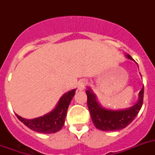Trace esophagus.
Instances as JSON below:
<instances>
[{"instance_id": "1", "label": "esophagus", "mask_w": 155, "mask_h": 155, "mask_svg": "<svg viewBox=\"0 0 155 155\" xmlns=\"http://www.w3.org/2000/svg\"><path fill=\"white\" fill-rule=\"evenodd\" d=\"M87 84V80H80L79 82H78V89L80 91H83L84 89L85 86Z\"/></svg>"}]
</instances>
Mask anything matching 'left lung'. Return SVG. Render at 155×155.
Wrapping results in <instances>:
<instances>
[{
    "label": "left lung",
    "mask_w": 155,
    "mask_h": 155,
    "mask_svg": "<svg viewBox=\"0 0 155 155\" xmlns=\"http://www.w3.org/2000/svg\"><path fill=\"white\" fill-rule=\"evenodd\" d=\"M126 57L129 59L134 60L130 54H126ZM143 93L144 87H142L139 92L138 101L134 105L125 109L113 110L102 107L97 101L96 95L88 87V89L86 90L87 107L95 126L103 131H117L126 127L134 120L137 113H139L143 103Z\"/></svg>",
    "instance_id": "left-lung-1"
}]
</instances>
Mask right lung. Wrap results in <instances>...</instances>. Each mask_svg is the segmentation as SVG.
I'll return each mask as SVG.
<instances>
[{"label": "right lung", "instance_id": "right-lung-1", "mask_svg": "<svg viewBox=\"0 0 155 155\" xmlns=\"http://www.w3.org/2000/svg\"><path fill=\"white\" fill-rule=\"evenodd\" d=\"M75 89L71 90L62 96L53 110L45 115L34 119H25L18 114V118L30 130L42 134H53L59 131L64 125L68 106L70 104Z\"/></svg>", "mask_w": 155, "mask_h": 155}]
</instances>
